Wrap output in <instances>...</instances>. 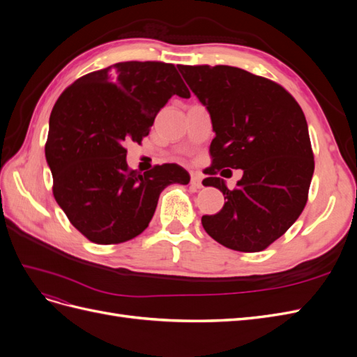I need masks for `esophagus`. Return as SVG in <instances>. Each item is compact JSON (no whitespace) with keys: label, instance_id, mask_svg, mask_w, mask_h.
Instances as JSON below:
<instances>
[{"label":"esophagus","instance_id":"1","mask_svg":"<svg viewBox=\"0 0 357 357\" xmlns=\"http://www.w3.org/2000/svg\"><path fill=\"white\" fill-rule=\"evenodd\" d=\"M190 185H192L193 188L201 189V188H202V176L198 174V172H192V176H190Z\"/></svg>","mask_w":357,"mask_h":357}]
</instances>
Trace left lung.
Segmentation results:
<instances>
[{
    "label": "left lung",
    "instance_id": "left-lung-1",
    "mask_svg": "<svg viewBox=\"0 0 357 357\" xmlns=\"http://www.w3.org/2000/svg\"><path fill=\"white\" fill-rule=\"evenodd\" d=\"M192 92L207 107L215 137L210 144V177L225 205L202 215L213 240L236 252H262L296 222L308 199L314 172L304 112L283 86L229 66H178ZM241 167L234 191L215 174Z\"/></svg>",
    "mask_w": 357,
    "mask_h": 357
}]
</instances>
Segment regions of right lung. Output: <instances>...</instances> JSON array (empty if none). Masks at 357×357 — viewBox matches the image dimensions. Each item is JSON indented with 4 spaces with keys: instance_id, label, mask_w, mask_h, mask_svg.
I'll return each mask as SVG.
<instances>
[{
    "instance_id": "obj_1",
    "label": "right lung",
    "mask_w": 357,
    "mask_h": 357,
    "mask_svg": "<svg viewBox=\"0 0 357 357\" xmlns=\"http://www.w3.org/2000/svg\"><path fill=\"white\" fill-rule=\"evenodd\" d=\"M172 95L190 96L172 63L128 61L83 75L53 107L45 147L53 197L89 241L135 238L152 220L160 192L189 183L177 164L144 174L126 164L125 144L142 143Z\"/></svg>"
}]
</instances>
